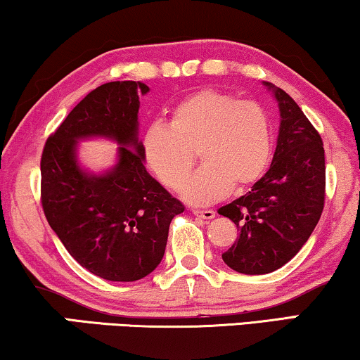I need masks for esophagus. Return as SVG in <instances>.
Masks as SVG:
<instances>
[{"mask_svg": "<svg viewBox=\"0 0 360 360\" xmlns=\"http://www.w3.org/2000/svg\"><path fill=\"white\" fill-rule=\"evenodd\" d=\"M193 214L198 216V218H201V219H206V221L213 219L214 216H216V213H214L213 210H195Z\"/></svg>", "mask_w": 360, "mask_h": 360, "instance_id": "1", "label": "esophagus"}]
</instances>
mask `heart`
Masks as SVG:
<instances>
[{"label": "heart", "instance_id": "1", "mask_svg": "<svg viewBox=\"0 0 360 360\" xmlns=\"http://www.w3.org/2000/svg\"><path fill=\"white\" fill-rule=\"evenodd\" d=\"M274 137L267 111L259 103L203 88L172 108L169 124L152 122L142 136V155L157 179L180 190L198 151L204 165L184 187L195 205L244 190L265 174Z\"/></svg>", "mask_w": 360, "mask_h": 360}]
</instances>
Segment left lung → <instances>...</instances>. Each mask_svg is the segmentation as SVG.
Returning <instances> with one entry per match:
<instances>
[{"label":"left lung","instance_id":"1","mask_svg":"<svg viewBox=\"0 0 360 360\" xmlns=\"http://www.w3.org/2000/svg\"><path fill=\"white\" fill-rule=\"evenodd\" d=\"M265 85L282 117L274 160L252 190L218 210L239 228L223 260L245 275L270 274L293 259L316 228L326 196L321 136L288 93Z\"/></svg>","mask_w":360,"mask_h":360}]
</instances>
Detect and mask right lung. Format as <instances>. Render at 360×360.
<instances>
[{
  "label": "right lung",
  "mask_w": 360,
  "mask_h": 360,
  "mask_svg": "<svg viewBox=\"0 0 360 360\" xmlns=\"http://www.w3.org/2000/svg\"><path fill=\"white\" fill-rule=\"evenodd\" d=\"M141 82H110L88 93L56 132L41 157L44 214L82 267L111 282H134L164 257L169 226L185 206L147 174L137 141ZM115 139L120 160L105 176H88L76 164L82 136Z\"/></svg>",
  "instance_id": "add662e5"
}]
</instances>
